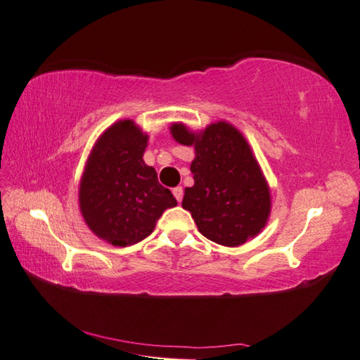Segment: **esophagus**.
Here are the masks:
<instances>
[{
	"instance_id": "obj_1",
	"label": "esophagus",
	"mask_w": 360,
	"mask_h": 360,
	"mask_svg": "<svg viewBox=\"0 0 360 360\" xmlns=\"http://www.w3.org/2000/svg\"><path fill=\"white\" fill-rule=\"evenodd\" d=\"M173 195L176 198V201L181 202L182 201V196H184V190H182V187H174L173 188Z\"/></svg>"
}]
</instances>
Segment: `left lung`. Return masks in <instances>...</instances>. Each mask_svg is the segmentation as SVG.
Masks as SVG:
<instances>
[{
	"mask_svg": "<svg viewBox=\"0 0 360 360\" xmlns=\"http://www.w3.org/2000/svg\"><path fill=\"white\" fill-rule=\"evenodd\" d=\"M173 139L195 148L190 164L195 184L184 190L182 209L205 238L238 248L263 231L271 215V190L246 137L226 120L201 131L182 122L170 127Z\"/></svg>",
	"mask_w": 360,
	"mask_h": 360,
	"instance_id": "1",
	"label": "left lung"
}]
</instances>
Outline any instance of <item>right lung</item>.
Masks as SVG:
<instances>
[{
	"mask_svg": "<svg viewBox=\"0 0 360 360\" xmlns=\"http://www.w3.org/2000/svg\"><path fill=\"white\" fill-rule=\"evenodd\" d=\"M148 134L131 119L117 120L98 136L79 184V207L89 231L125 248L155 231L176 200L143 162Z\"/></svg>",
	"mask_w": 360,
	"mask_h": 360,
	"instance_id": "obj_1",
	"label": "right lung"
}]
</instances>
